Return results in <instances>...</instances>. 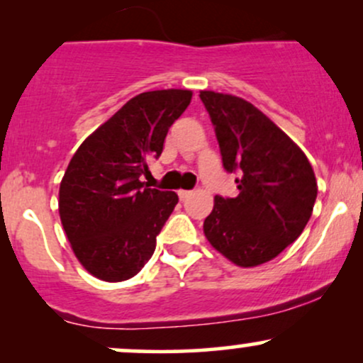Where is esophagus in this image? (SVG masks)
<instances>
[{"instance_id":"34e87169","label":"esophagus","mask_w":363,"mask_h":363,"mask_svg":"<svg viewBox=\"0 0 363 363\" xmlns=\"http://www.w3.org/2000/svg\"><path fill=\"white\" fill-rule=\"evenodd\" d=\"M191 194H193V191H186V189H181V191H179V198H181L182 201H184V199L189 198Z\"/></svg>"}]
</instances>
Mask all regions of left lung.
Returning <instances> with one entry per match:
<instances>
[{"instance_id": "obj_1", "label": "left lung", "mask_w": 363, "mask_h": 363, "mask_svg": "<svg viewBox=\"0 0 363 363\" xmlns=\"http://www.w3.org/2000/svg\"><path fill=\"white\" fill-rule=\"evenodd\" d=\"M227 172L239 196H215L203 230L242 268L272 261L298 239L312 215L318 182L306 153L272 119L235 95L203 90Z\"/></svg>"}]
</instances>
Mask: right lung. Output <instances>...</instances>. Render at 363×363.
I'll return each mask as SVG.
<instances>
[{
	"label": "right lung",
	"mask_w": 363,
	"mask_h": 363,
	"mask_svg": "<svg viewBox=\"0 0 363 363\" xmlns=\"http://www.w3.org/2000/svg\"><path fill=\"white\" fill-rule=\"evenodd\" d=\"M193 91L136 95L77 150L60 186V216L74 256L104 281L133 278L147 264L179 198L141 176L164 150L169 128Z\"/></svg>",
	"instance_id": "1"
}]
</instances>
